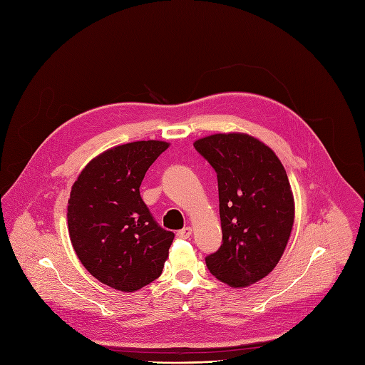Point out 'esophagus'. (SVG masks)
<instances>
[{
    "mask_svg": "<svg viewBox=\"0 0 365 365\" xmlns=\"http://www.w3.org/2000/svg\"><path fill=\"white\" fill-rule=\"evenodd\" d=\"M177 237H178V238H181V240H187V238H190V237H191V228H190V227H185V228L180 230V231L177 232Z\"/></svg>",
    "mask_w": 365,
    "mask_h": 365,
    "instance_id": "obj_1",
    "label": "esophagus"
}]
</instances>
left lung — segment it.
Instances as JSON below:
<instances>
[{
  "mask_svg": "<svg viewBox=\"0 0 365 365\" xmlns=\"http://www.w3.org/2000/svg\"><path fill=\"white\" fill-rule=\"evenodd\" d=\"M194 148L217 177L222 244L206 266L223 284L248 287L274 269L288 244L294 197L287 171L248 134H213Z\"/></svg>",
  "mask_w": 365,
  "mask_h": 365,
  "instance_id": "obj_1",
  "label": "left lung"
}]
</instances>
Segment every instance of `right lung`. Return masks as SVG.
Here are the masks:
<instances>
[{"instance_id": "obj_1", "label": "right lung", "mask_w": 365, "mask_h": 365, "mask_svg": "<svg viewBox=\"0 0 365 365\" xmlns=\"http://www.w3.org/2000/svg\"><path fill=\"white\" fill-rule=\"evenodd\" d=\"M168 146L148 140L112 148L91 160L71 188L67 220L76 255L114 289L137 291L162 273L175 235L159 227L138 188Z\"/></svg>"}]
</instances>
